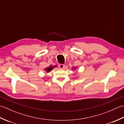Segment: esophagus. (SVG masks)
I'll list each match as a JSON object with an SVG mask.
<instances>
[{"instance_id":"1","label":"esophagus","mask_w":124,"mask_h":124,"mask_svg":"<svg viewBox=\"0 0 124 124\" xmlns=\"http://www.w3.org/2000/svg\"><path fill=\"white\" fill-rule=\"evenodd\" d=\"M65 67V65L63 64H61L59 65V68H60V69H64V68Z\"/></svg>"}]
</instances>
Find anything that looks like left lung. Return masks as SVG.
<instances>
[{
	"mask_svg": "<svg viewBox=\"0 0 124 124\" xmlns=\"http://www.w3.org/2000/svg\"><path fill=\"white\" fill-rule=\"evenodd\" d=\"M77 67H73L72 68V69H74V70H76V69H77Z\"/></svg>",
	"mask_w": 124,
	"mask_h": 124,
	"instance_id": "left-lung-1",
	"label": "left lung"
}]
</instances>
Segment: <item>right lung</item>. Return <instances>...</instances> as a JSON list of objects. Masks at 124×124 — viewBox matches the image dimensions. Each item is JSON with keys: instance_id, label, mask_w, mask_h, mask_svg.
I'll return each instance as SVG.
<instances>
[{"instance_id": "1", "label": "right lung", "mask_w": 124, "mask_h": 124, "mask_svg": "<svg viewBox=\"0 0 124 124\" xmlns=\"http://www.w3.org/2000/svg\"><path fill=\"white\" fill-rule=\"evenodd\" d=\"M56 67H57V66H56V65H54V66H52V65H50L49 67L46 68L45 69H44V70H45V71H46V72H50V71H52L53 69L54 68Z\"/></svg>"}]
</instances>
